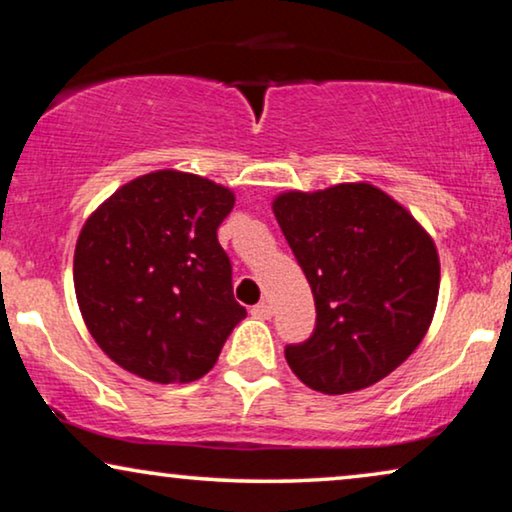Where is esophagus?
<instances>
[{
  "label": "esophagus",
  "instance_id": "1",
  "mask_svg": "<svg viewBox=\"0 0 512 512\" xmlns=\"http://www.w3.org/2000/svg\"><path fill=\"white\" fill-rule=\"evenodd\" d=\"M251 317L254 319H270L272 317V305L268 303H258L251 307Z\"/></svg>",
  "mask_w": 512,
  "mask_h": 512
}]
</instances>
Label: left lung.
I'll use <instances>...</instances> for the list:
<instances>
[{"mask_svg": "<svg viewBox=\"0 0 512 512\" xmlns=\"http://www.w3.org/2000/svg\"><path fill=\"white\" fill-rule=\"evenodd\" d=\"M272 212L312 286L317 326L284 349L303 384L338 396L396 370L429 331L440 289L431 235L373 184L279 193Z\"/></svg>", "mask_w": 512, "mask_h": 512, "instance_id": "8db88e82", "label": "left lung"}]
</instances>
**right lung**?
Here are the masks:
<instances>
[{
  "instance_id": "add662e5",
  "label": "right lung",
  "mask_w": 512,
  "mask_h": 512,
  "mask_svg": "<svg viewBox=\"0 0 512 512\" xmlns=\"http://www.w3.org/2000/svg\"><path fill=\"white\" fill-rule=\"evenodd\" d=\"M230 188L177 170L128 181L83 223L74 291L111 361L158 384L200 380L247 317L216 237Z\"/></svg>"
}]
</instances>
